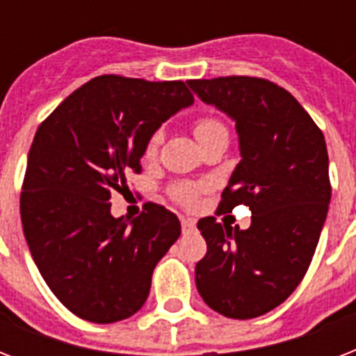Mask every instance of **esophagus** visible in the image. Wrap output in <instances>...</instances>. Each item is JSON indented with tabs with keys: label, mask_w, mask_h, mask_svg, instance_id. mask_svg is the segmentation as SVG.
Here are the masks:
<instances>
[{
	"label": "esophagus",
	"mask_w": 356,
	"mask_h": 356,
	"mask_svg": "<svg viewBox=\"0 0 356 356\" xmlns=\"http://www.w3.org/2000/svg\"><path fill=\"white\" fill-rule=\"evenodd\" d=\"M181 225H183V233H190V231H194L195 229V222L192 218H183V220H181Z\"/></svg>",
	"instance_id": "34e87169"
}]
</instances>
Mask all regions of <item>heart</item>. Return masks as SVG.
I'll return each instance as SVG.
<instances>
[{
    "instance_id": "b5f03b06",
    "label": "heart",
    "mask_w": 356,
    "mask_h": 356,
    "mask_svg": "<svg viewBox=\"0 0 356 356\" xmlns=\"http://www.w3.org/2000/svg\"><path fill=\"white\" fill-rule=\"evenodd\" d=\"M220 129H225L222 125V122H218L214 118H200L195 122V136L200 140H203L209 134L216 133ZM162 138H164V133H162V129H156L155 133L151 134L149 142H147V155H153L156 149H159V145H161ZM172 195L179 203H183V205H194L195 200H197V186L194 184H175L172 188Z\"/></svg>"
}]
</instances>
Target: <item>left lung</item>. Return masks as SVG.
Listing matches in <instances>:
<instances>
[{"mask_svg": "<svg viewBox=\"0 0 356 356\" xmlns=\"http://www.w3.org/2000/svg\"><path fill=\"white\" fill-rule=\"evenodd\" d=\"M194 94L236 123L242 161L218 211L243 203L245 231L201 218L207 254L195 286L212 310L234 320L270 312L309 270L331 203L323 133L288 90L259 77L188 81Z\"/></svg>", "mask_w": 356, "mask_h": 356, "instance_id": "obj_1", "label": "left lung"}]
</instances>
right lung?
Masks as SVG:
<instances>
[{
	"label": "right lung",
	"instance_id": "right-lung-1",
	"mask_svg": "<svg viewBox=\"0 0 356 356\" xmlns=\"http://www.w3.org/2000/svg\"><path fill=\"white\" fill-rule=\"evenodd\" d=\"M194 96L183 81L102 75L70 94L36 131L19 214L36 268L60 303L92 323L142 309L156 262L181 234L164 207L134 220L111 214V194L140 173L151 134Z\"/></svg>",
	"mask_w": 356,
	"mask_h": 356
}]
</instances>
